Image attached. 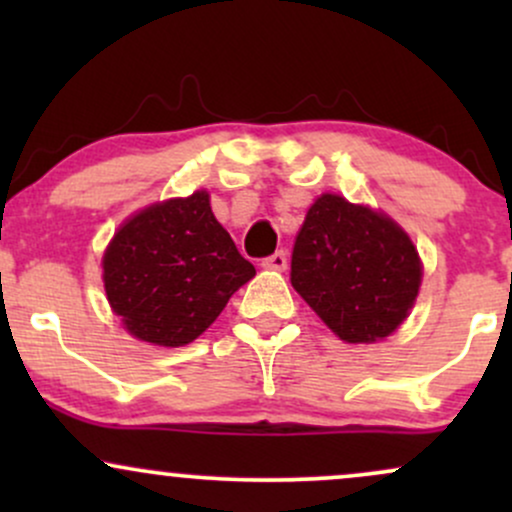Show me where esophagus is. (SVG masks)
Wrapping results in <instances>:
<instances>
[{"label": "esophagus", "mask_w": 512, "mask_h": 512, "mask_svg": "<svg viewBox=\"0 0 512 512\" xmlns=\"http://www.w3.org/2000/svg\"><path fill=\"white\" fill-rule=\"evenodd\" d=\"M286 264H289V257H286L284 250H276L274 255L264 257V260H262V267L264 269H276V272L286 269Z\"/></svg>", "instance_id": "1"}]
</instances>
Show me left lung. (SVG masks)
I'll list each match as a JSON object with an SVG mask.
<instances>
[{
	"mask_svg": "<svg viewBox=\"0 0 512 512\" xmlns=\"http://www.w3.org/2000/svg\"><path fill=\"white\" fill-rule=\"evenodd\" d=\"M291 284L339 339L370 344L409 315L421 286L419 252L385 214L322 195L296 236Z\"/></svg>",
	"mask_w": 512,
	"mask_h": 512,
	"instance_id": "obj_1",
	"label": "left lung"
}]
</instances>
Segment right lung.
I'll return each instance as SVG.
<instances>
[{
  "label": "right lung",
  "instance_id": "obj_1",
  "mask_svg": "<svg viewBox=\"0 0 512 512\" xmlns=\"http://www.w3.org/2000/svg\"><path fill=\"white\" fill-rule=\"evenodd\" d=\"M255 276L226 228L211 214L207 192L139 211L103 255L108 301L137 339L185 346Z\"/></svg>",
  "mask_w": 512,
  "mask_h": 512
}]
</instances>
